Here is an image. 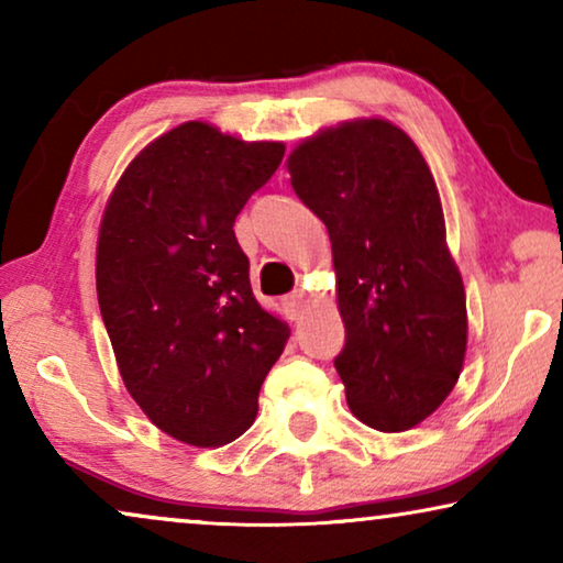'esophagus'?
Here are the masks:
<instances>
[{
    "label": "esophagus",
    "mask_w": 563,
    "mask_h": 563,
    "mask_svg": "<svg viewBox=\"0 0 563 563\" xmlns=\"http://www.w3.org/2000/svg\"><path fill=\"white\" fill-rule=\"evenodd\" d=\"M284 305H287V310L291 312V318H299V314H302L305 307H307V291H302V289L291 291V295L284 299Z\"/></svg>",
    "instance_id": "obj_1"
}]
</instances>
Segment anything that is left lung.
<instances>
[{"label":"left lung","instance_id":"8db88e82","mask_svg":"<svg viewBox=\"0 0 563 563\" xmlns=\"http://www.w3.org/2000/svg\"><path fill=\"white\" fill-rule=\"evenodd\" d=\"M287 168L333 243L345 325L335 368L351 412L382 433L420 426L456 387L468 335L426 158L395 122L358 118L305 137Z\"/></svg>","mask_w":563,"mask_h":563}]
</instances>
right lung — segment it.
Instances as JSON below:
<instances>
[{"label": "right lung", "mask_w": 563, "mask_h": 563, "mask_svg": "<svg viewBox=\"0 0 563 563\" xmlns=\"http://www.w3.org/2000/svg\"><path fill=\"white\" fill-rule=\"evenodd\" d=\"M284 143L181 122L130 161L97 238V299L130 397L197 449L241 438L289 325L256 302L233 222Z\"/></svg>", "instance_id": "obj_1"}]
</instances>
